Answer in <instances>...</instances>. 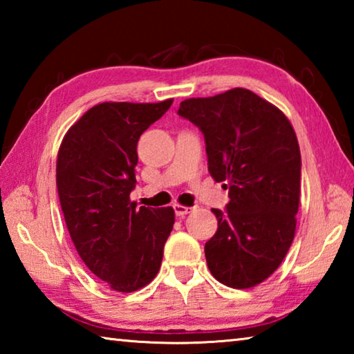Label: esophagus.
Returning <instances> with one entry per match:
<instances>
[{
	"label": "esophagus",
	"mask_w": 354,
	"mask_h": 354,
	"mask_svg": "<svg viewBox=\"0 0 354 354\" xmlns=\"http://www.w3.org/2000/svg\"><path fill=\"white\" fill-rule=\"evenodd\" d=\"M173 209H175L176 217H184V215H187L192 211V207L183 206V205H175V206H173Z\"/></svg>",
	"instance_id": "1"
}]
</instances>
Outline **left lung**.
Masks as SVG:
<instances>
[{"instance_id": "1", "label": "left lung", "mask_w": 354, "mask_h": 354, "mask_svg": "<svg viewBox=\"0 0 354 354\" xmlns=\"http://www.w3.org/2000/svg\"><path fill=\"white\" fill-rule=\"evenodd\" d=\"M178 113L205 134L207 169L230 189L212 209L217 232L205 245L212 277L232 289L261 284L281 266L297 227L301 154L292 124L248 88L189 98Z\"/></svg>"}]
</instances>
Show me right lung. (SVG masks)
Wrapping results in <instances>:
<instances>
[{"label":"right lung","instance_id":"1","mask_svg":"<svg viewBox=\"0 0 354 354\" xmlns=\"http://www.w3.org/2000/svg\"><path fill=\"white\" fill-rule=\"evenodd\" d=\"M159 103H101L64 136L56 184L77 254L112 290L131 293L156 278L175 223L173 207L137 209V142L169 111Z\"/></svg>","mask_w":354,"mask_h":354}]
</instances>
